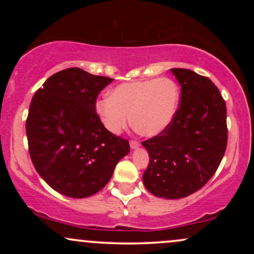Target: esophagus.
I'll return each instance as SVG.
<instances>
[{
  "instance_id": "1",
  "label": "esophagus",
  "mask_w": 254,
  "mask_h": 254,
  "mask_svg": "<svg viewBox=\"0 0 254 254\" xmlns=\"http://www.w3.org/2000/svg\"><path fill=\"white\" fill-rule=\"evenodd\" d=\"M130 147H131V149H136V148L139 147V142L138 141H135V139H131V141H130Z\"/></svg>"
}]
</instances>
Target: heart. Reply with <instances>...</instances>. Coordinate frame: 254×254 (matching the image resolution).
<instances>
[{
  "label": "heart",
  "mask_w": 254,
  "mask_h": 254,
  "mask_svg": "<svg viewBox=\"0 0 254 254\" xmlns=\"http://www.w3.org/2000/svg\"><path fill=\"white\" fill-rule=\"evenodd\" d=\"M180 88L167 77L122 83L99 100L98 117L110 132L121 133L127 124L147 137L157 136L170 127L178 112Z\"/></svg>",
  "instance_id": "b5f03b06"
}]
</instances>
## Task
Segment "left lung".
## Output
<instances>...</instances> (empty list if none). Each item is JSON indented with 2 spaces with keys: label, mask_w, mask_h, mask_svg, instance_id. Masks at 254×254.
Instances as JSON below:
<instances>
[{
  "label": "left lung",
  "mask_w": 254,
  "mask_h": 254,
  "mask_svg": "<svg viewBox=\"0 0 254 254\" xmlns=\"http://www.w3.org/2000/svg\"><path fill=\"white\" fill-rule=\"evenodd\" d=\"M182 86L178 112L170 127L142 142L149 154L143 184L156 197L178 199L202 189L220 166L227 148V109L209 77L171 69Z\"/></svg>",
  "instance_id": "8db88e82"
}]
</instances>
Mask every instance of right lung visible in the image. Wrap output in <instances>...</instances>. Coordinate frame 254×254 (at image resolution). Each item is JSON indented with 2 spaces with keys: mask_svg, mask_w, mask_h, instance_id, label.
Listing matches in <instances>:
<instances>
[{
  "mask_svg": "<svg viewBox=\"0 0 254 254\" xmlns=\"http://www.w3.org/2000/svg\"><path fill=\"white\" fill-rule=\"evenodd\" d=\"M112 78L80 68L54 74L33 95L26 135L34 168L49 186L71 198L97 193L110 182L127 139L104 127L95 110Z\"/></svg>",
  "mask_w": 254,
  "mask_h": 254,
  "instance_id": "right-lung-1",
  "label": "right lung"
}]
</instances>
